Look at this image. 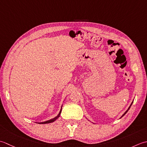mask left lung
I'll return each mask as SVG.
<instances>
[{
  "mask_svg": "<svg viewBox=\"0 0 147 147\" xmlns=\"http://www.w3.org/2000/svg\"><path fill=\"white\" fill-rule=\"evenodd\" d=\"M132 103H131V105H132ZM131 105H130V107H129V109H128V110H129V109H130V107H131ZM128 110H127V111H126V112H125V113H124V114H123V115H122V116H124V115H125V113H127V111H128Z\"/></svg>",
  "mask_w": 147,
  "mask_h": 147,
  "instance_id": "obj_1",
  "label": "left lung"
}]
</instances>
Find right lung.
Wrapping results in <instances>:
<instances>
[{
	"label": "right lung",
	"instance_id": "add662e5",
	"mask_svg": "<svg viewBox=\"0 0 147 147\" xmlns=\"http://www.w3.org/2000/svg\"><path fill=\"white\" fill-rule=\"evenodd\" d=\"M61 109L60 112H59V114L58 115V116H56V117L53 118V119H51V120H49V121H47L44 122H40V123H38V124H48V123H51V122H54V121H55L59 117V115H60V113H61Z\"/></svg>",
	"mask_w": 147,
	"mask_h": 147
}]
</instances>
